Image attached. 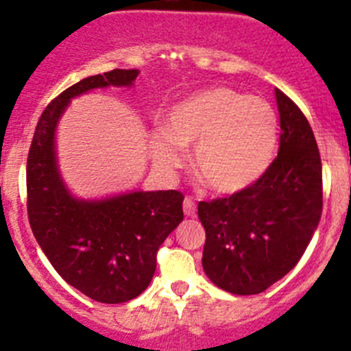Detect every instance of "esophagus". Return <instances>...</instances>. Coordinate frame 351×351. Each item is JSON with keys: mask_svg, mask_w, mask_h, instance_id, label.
<instances>
[{"mask_svg": "<svg viewBox=\"0 0 351 351\" xmlns=\"http://www.w3.org/2000/svg\"><path fill=\"white\" fill-rule=\"evenodd\" d=\"M183 212H185L186 217H195L197 204L192 197H185V200H183Z\"/></svg>", "mask_w": 351, "mask_h": 351, "instance_id": "obj_1", "label": "esophagus"}]
</instances>
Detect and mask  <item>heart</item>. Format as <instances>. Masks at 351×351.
Masks as SVG:
<instances>
[{
  "instance_id": "b5f03b06",
  "label": "heart",
  "mask_w": 351,
  "mask_h": 351,
  "mask_svg": "<svg viewBox=\"0 0 351 351\" xmlns=\"http://www.w3.org/2000/svg\"><path fill=\"white\" fill-rule=\"evenodd\" d=\"M278 119L267 100L212 88L169 110L166 130L151 141L156 165L173 171L183 162V146H193L198 178L217 193H238L254 185L274 161Z\"/></svg>"
}]
</instances>
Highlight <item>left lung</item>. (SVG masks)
Wrapping results in <instances>:
<instances>
[{"instance_id": "left-lung-1", "label": "left lung", "mask_w": 351, "mask_h": 351, "mask_svg": "<svg viewBox=\"0 0 351 351\" xmlns=\"http://www.w3.org/2000/svg\"><path fill=\"white\" fill-rule=\"evenodd\" d=\"M280 144L254 185L231 197L198 202L205 228L202 265L222 290L253 295L297 265L323 212V168L306 115L277 88Z\"/></svg>"}]
</instances>
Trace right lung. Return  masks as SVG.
<instances>
[{
	"label": "right lung",
	"instance_id": "obj_1",
	"mask_svg": "<svg viewBox=\"0 0 351 351\" xmlns=\"http://www.w3.org/2000/svg\"><path fill=\"white\" fill-rule=\"evenodd\" d=\"M137 69L81 80L42 112L27 158V212L32 232L59 275L90 299L120 304L149 285L156 254L183 221V193L134 192L98 202L71 197L56 165L54 130L71 98L105 86H130Z\"/></svg>",
	"mask_w": 351,
	"mask_h": 351
}]
</instances>
